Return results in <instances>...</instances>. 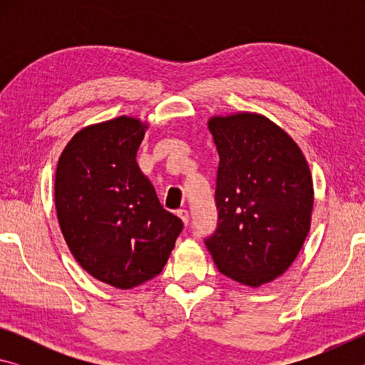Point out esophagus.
Masks as SVG:
<instances>
[{
    "mask_svg": "<svg viewBox=\"0 0 365 365\" xmlns=\"http://www.w3.org/2000/svg\"><path fill=\"white\" fill-rule=\"evenodd\" d=\"M177 215H178V217H180V220L183 222V225L185 227H187L188 225V211H187V209H180V211H178L177 212Z\"/></svg>",
    "mask_w": 365,
    "mask_h": 365,
    "instance_id": "obj_1",
    "label": "esophagus"
}]
</instances>
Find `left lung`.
<instances>
[{
    "label": "left lung",
    "instance_id": "8db88e82",
    "mask_svg": "<svg viewBox=\"0 0 365 365\" xmlns=\"http://www.w3.org/2000/svg\"><path fill=\"white\" fill-rule=\"evenodd\" d=\"M219 153V222L205 240L220 274L248 287L280 277L311 228L312 177L293 138L255 113L207 122Z\"/></svg>",
    "mask_w": 365,
    "mask_h": 365
}]
</instances>
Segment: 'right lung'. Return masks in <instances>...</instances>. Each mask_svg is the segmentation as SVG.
<instances>
[{"mask_svg":"<svg viewBox=\"0 0 365 365\" xmlns=\"http://www.w3.org/2000/svg\"><path fill=\"white\" fill-rule=\"evenodd\" d=\"M146 128L128 115L82 128L64 148L54 178L72 256L96 280L120 289L160 274L183 228L137 164Z\"/></svg>","mask_w":365,"mask_h":365,"instance_id":"add662e5","label":"right lung"}]
</instances>
